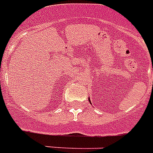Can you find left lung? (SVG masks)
<instances>
[{
	"label": "left lung",
	"instance_id": "left-lung-1",
	"mask_svg": "<svg viewBox=\"0 0 153 153\" xmlns=\"http://www.w3.org/2000/svg\"><path fill=\"white\" fill-rule=\"evenodd\" d=\"M88 100H89V99H88ZM89 102H90V101H89Z\"/></svg>",
	"mask_w": 153,
	"mask_h": 153
}]
</instances>
